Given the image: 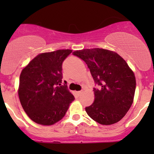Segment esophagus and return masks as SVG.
I'll return each mask as SVG.
<instances>
[{"label":"esophagus","mask_w":154,"mask_h":154,"mask_svg":"<svg viewBox=\"0 0 154 154\" xmlns=\"http://www.w3.org/2000/svg\"><path fill=\"white\" fill-rule=\"evenodd\" d=\"M76 93H77V94L79 95H81L83 93V91H77V92H76Z\"/></svg>","instance_id":"1"}]
</instances>
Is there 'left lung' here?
<instances>
[{
    "mask_svg": "<svg viewBox=\"0 0 154 154\" xmlns=\"http://www.w3.org/2000/svg\"><path fill=\"white\" fill-rule=\"evenodd\" d=\"M87 63L95 82V100L85 108L88 116L100 125L120 121L133 103L135 74L125 60L114 51L103 48L82 49L72 53Z\"/></svg>",
    "mask_w": 154,
    "mask_h": 154,
    "instance_id": "1",
    "label": "left lung"
}]
</instances>
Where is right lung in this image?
I'll return each instance as SVG.
<instances>
[{"label": "right lung", "mask_w": 154, "mask_h": 154, "mask_svg": "<svg viewBox=\"0 0 154 154\" xmlns=\"http://www.w3.org/2000/svg\"><path fill=\"white\" fill-rule=\"evenodd\" d=\"M72 52L62 49L42 53L22 70L18 95L26 114L38 125L50 126L66 114L74 95L61 85L62 63Z\"/></svg>", "instance_id": "obj_1"}]
</instances>
